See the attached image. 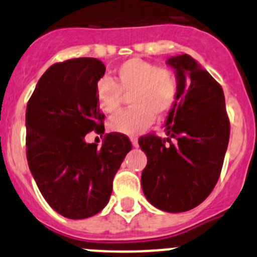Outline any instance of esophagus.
<instances>
[{"instance_id":"1","label":"esophagus","mask_w":257,"mask_h":257,"mask_svg":"<svg viewBox=\"0 0 257 257\" xmlns=\"http://www.w3.org/2000/svg\"><path fill=\"white\" fill-rule=\"evenodd\" d=\"M131 142L132 144H133V147H138V138H137V137H132Z\"/></svg>"}]
</instances>
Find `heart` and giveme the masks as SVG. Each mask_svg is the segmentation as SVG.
<instances>
[{"mask_svg":"<svg viewBox=\"0 0 257 257\" xmlns=\"http://www.w3.org/2000/svg\"><path fill=\"white\" fill-rule=\"evenodd\" d=\"M115 80L103 77L95 85V98L100 109L114 113L119 109L124 94L132 107L116 113L108 121L114 133L137 136L174 108L178 99L179 82L174 72L167 67L141 58H131L115 69Z\"/></svg>","mask_w":257,"mask_h":257,"instance_id":"b5f03b06","label":"heart"}]
</instances>
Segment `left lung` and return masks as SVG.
I'll return each mask as SVG.
<instances>
[{"instance_id":"obj_1","label":"left lung","mask_w":257,"mask_h":257,"mask_svg":"<svg viewBox=\"0 0 257 257\" xmlns=\"http://www.w3.org/2000/svg\"><path fill=\"white\" fill-rule=\"evenodd\" d=\"M179 82L178 99L165 121L163 139L138 141L148 163L142 173L145 198L168 212L194 209L219 180L230 138L222 88L189 54L170 57ZM172 139H175L173 144Z\"/></svg>"}]
</instances>
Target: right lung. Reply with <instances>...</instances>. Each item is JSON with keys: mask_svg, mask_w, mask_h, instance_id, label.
Returning <instances> with one entry per match:
<instances>
[{"mask_svg": "<svg viewBox=\"0 0 257 257\" xmlns=\"http://www.w3.org/2000/svg\"><path fill=\"white\" fill-rule=\"evenodd\" d=\"M105 67L97 58H74L45 72L26 109L27 162L46 201L62 216L78 220L108 204L113 179L132 143L124 134L104 136L100 148L85 143L104 134L95 85Z\"/></svg>", "mask_w": 257, "mask_h": 257, "instance_id": "add662e5", "label": "right lung"}]
</instances>
